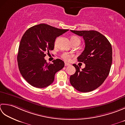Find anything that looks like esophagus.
<instances>
[{
	"mask_svg": "<svg viewBox=\"0 0 125 125\" xmlns=\"http://www.w3.org/2000/svg\"><path fill=\"white\" fill-rule=\"evenodd\" d=\"M71 64L70 63H68V62H65V66H70Z\"/></svg>",
	"mask_w": 125,
	"mask_h": 125,
	"instance_id": "1",
	"label": "esophagus"
}]
</instances>
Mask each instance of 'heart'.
I'll use <instances>...</instances> for the list:
<instances>
[{"mask_svg":"<svg viewBox=\"0 0 125 125\" xmlns=\"http://www.w3.org/2000/svg\"><path fill=\"white\" fill-rule=\"evenodd\" d=\"M71 39H79V38L77 37H72L71 38ZM62 57L63 58V59L66 61H68L70 60L71 58V55L70 54H66V53H63V54L62 55Z\"/></svg>","mask_w":125,"mask_h":125,"instance_id":"obj_1","label":"heart"}]
</instances>
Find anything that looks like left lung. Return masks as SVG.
<instances>
[{
    "label": "left lung",
    "mask_w": 125,
    "mask_h": 125,
    "mask_svg": "<svg viewBox=\"0 0 125 125\" xmlns=\"http://www.w3.org/2000/svg\"><path fill=\"white\" fill-rule=\"evenodd\" d=\"M83 37L85 47L78 57V61L85 63L80 70L76 64L75 73L71 75L70 83L81 92L92 91L101 85L109 73L112 62V48L108 39L96 31H73Z\"/></svg>",
    "instance_id": "8db88e82"
}]
</instances>
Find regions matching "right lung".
<instances>
[{
    "label": "right lung",
    "mask_w": 125,
    "mask_h": 125,
    "mask_svg": "<svg viewBox=\"0 0 125 125\" xmlns=\"http://www.w3.org/2000/svg\"><path fill=\"white\" fill-rule=\"evenodd\" d=\"M68 31L41 24L30 27L22 35L17 55L18 65L22 77L31 85L37 88L50 85L55 74L64 67L62 60L57 59L49 63L44 57L46 52L54 49L56 38Z\"/></svg>",
    "instance_id": "right-lung-1"
}]
</instances>
